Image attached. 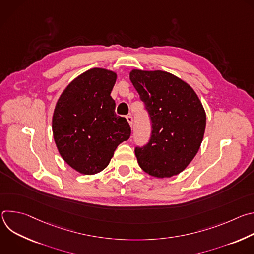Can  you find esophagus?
Listing matches in <instances>:
<instances>
[{
	"instance_id": "obj_1",
	"label": "esophagus",
	"mask_w": 254,
	"mask_h": 254,
	"mask_svg": "<svg viewBox=\"0 0 254 254\" xmlns=\"http://www.w3.org/2000/svg\"><path fill=\"white\" fill-rule=\"evenodd\" d=\"M127 121L128 122V124H129L130 127H132V123H133V119H132V117H131V116H127Z\"/></svg>"
}]
</instances>
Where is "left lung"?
Masks as SVG:
<instances>
[{"label":"left lung","mask_w":254,"mask_h":254,"mask_svg":"<svg viewBox=\"0 0 254 254\" xmlns=\"http://www.w3.org/2000/svg\"><path fill=\"white\" fill-rule=\"evenodd\" d=\"M129 79L152 121L149 142L134 150L139 167L170 178L184 171L198 153L206 127L204 107L194 89L162 70L133 69Z\"/></svg>","instance_id":"1"}]
</instances>
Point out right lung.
<instances>
[{"label": "right lung", "instance_id": "add662e5", "mask_svg": "<svg viewBox=\"0 0 254 254\" xmlns=\"http://www.w3.org/2000/svg\"><path fill=\"white\" fill-rule=\"evenodd\" d=\"M116 80L114 71L89 69L67 85L56 103V147L62 159L83 175L104 170L119 144L130 136L128 123L115 113L111 92Z\"/></svg>", "mask_w": 254, "mask_h": 254}]
</instances>
